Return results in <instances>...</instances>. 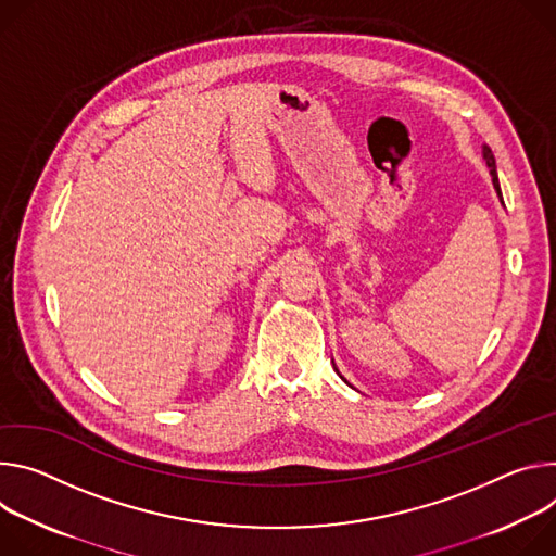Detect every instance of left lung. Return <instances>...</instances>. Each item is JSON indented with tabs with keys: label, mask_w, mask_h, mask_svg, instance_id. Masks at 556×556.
Masks as SVG:
<instances>
[{
	"label": "left lung",
	"mask_w": 556,
	"mask_h": 556,
	"mask_svg": "<svg viewBox=\"0 0 556 556\" xmlns=\"http://www.w3.org/2000/svg\"><path fill=\"white\" fill-rule=\"evenodd\" d=\"M483 159H485V165L490 167V176H492V185H495L497 194L502 197V188H500V176H497V165H495V156H492L490 148H483Z\"/></svg>",
	"instance_id": "left-lung-1"
}]
</instances>
